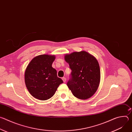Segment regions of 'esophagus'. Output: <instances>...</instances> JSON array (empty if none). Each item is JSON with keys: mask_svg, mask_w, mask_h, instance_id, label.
Segmentation results:
<instances>
[{"mask_svg": "<svg viewBox=\"0 0 132 132\" xmlns=\"http://www.w3.org/2000/svg\"><path fill=\"white\" fill-rule=\"evenodd\" d=\"M62 80L64 82H65L66 81V78L65 77H63V78H62Z\"/></svg>", "mask_w": 132, "mask_h": 132, "instance_id": "34e87169", "label": "esophagus"}]
</instances>
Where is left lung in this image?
<instances>
[{"instance_id": "1", "label": "left lung", "mask_w": 132, "mask_h": 132, "mask_svg": "<svg viewBox=\"0 0 132 132\" xmlns=\"http://www.w3.org/2000/svg\"><path fill=\"white\" fill-rule=\"evenodd\" d=\"M65 60L71 70L67 85L78 99L86 100L97 91L100 81L99 64L95 56L82 51L65 55Z\"/></svg>"}]
</instances>
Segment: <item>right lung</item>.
Returning <instances> with one entry per match:
<instances>
[{"label": "right lung", "mask_w": 132, "mask_h": 132, "mask_svg": "<svg viewBox=\"0 0 132 132\" xmlns=\"http://www.w3.org/2000/svg\"><path fill=\"white\" fill-rule=\"evenodd\" d=\"M55 59L54 55L43 54L34 57L26 68L24 80L31 95L40 100L52 97L63 81L57 76L52 66Z\"/></svg>", "instance_id": "1"}]
</instances>
